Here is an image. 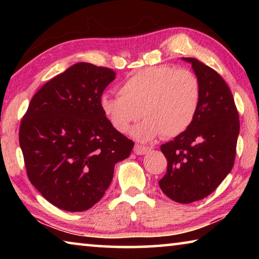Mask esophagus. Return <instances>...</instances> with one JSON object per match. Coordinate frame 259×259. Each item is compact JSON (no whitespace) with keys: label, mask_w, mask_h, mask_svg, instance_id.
I'll use <instances>...</instances> for the list:
<instances>
[{"label":"esophagus","mask_w":259,"mask_h":259,"mask_svg":"<svg viewBox=\"0 0 259 259\" xmlns=\"http://www.w3.org/2000/svg\"><path fill=\"white\" fill-rule=\"evenodd\" d=\"M150 150H151L150 147L139 145V144H136L135 147H134V152H135L137 155H144V154H146V153H147L148 151H150Z\"/></svg>","instance_id":"34e87169"}]
</instances>
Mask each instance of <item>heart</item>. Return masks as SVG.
<instances>
[{"mask_svg":"<svg viewBox=\"0 0 259 259\" xmlns=\"http://www.w3.org/2000/svg\"><path fill=\"white\" fill-rule=\"evenodd\" d=\"M119 93L104 94L99 99L100 109L114 129L126 133L142 112L145 120L133 130L136 138H174L194 120L201 84L190 69L159 65L131 74L120 84Z\"/></svg>","mask_w":259,"mask_h":259,"instance_id":"obj_1","label":"heart"}]
</instances>
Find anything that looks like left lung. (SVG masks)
Wrapping results in <instances>:
<instances>
[{
  "label": "left lung",
  "mask_w": 259,
  "mask_h": 259,
  "mask_svg": "<svg viewBox=\"0 0 259 259\" xmlns=\"http://www.w3.org/2000/svg\"><path fill=\"white\" fill-rule=\"evenodd\" d=\"M184 60L200 81V104L188 129L161 145L168 168L159 185L168 198L191 203L211 194L233 168L240 121L223 77L198 59Z\"/></svg>",
  "instance_id": "8db88e82"
}]
</instances>
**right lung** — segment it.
<instances>
[{
    "instance_id": "obj_1",
    "label": "right lung",
    "mask_w": 259,
    "mask_h": 259,
    "mask_svg": "<svg viewBox=\"0 0 259 259\" xmlns=\"http://www.w3.org/2000/svg\"><path fill=\"white\" fill-rule=\"evenodd\" d=\"M113 69L77 63L33 96L19 128L27 177L66 211H84L103 198L116 162L135 145L115 130L99 106Z\"/></svg>"
}]
</instances>
